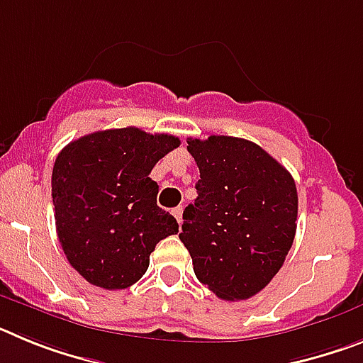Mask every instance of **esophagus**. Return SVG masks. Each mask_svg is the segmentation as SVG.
<instances>
[{
  "mask_svg": "<svg viewBox=\"0 0 363 363\" xmlns=\"http://www.w3.org/2000/svg\"><path fill=\"white\" fill-rule=\"evenodd\" d=\"M172 214H174V218L176 220H178V223L179 225H182V221H184V218H182V214H184V207H174V209H172Z\"/></svg>",
  "mask_w": 363,
  "mask_h": 363,
  "instance_id": "34e87169",
  "label": "esophagus"
}]
</instances>
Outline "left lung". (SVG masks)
<instances>
[{"label":"left lung","mask_w":363,"mask_h":363,"mask_svg":"<svg viewBox=\"0 0 363 363\" xmlns=\"http://www.w3.org/2000/svg\"><path fill=\"white\" fill-rule=\"evenodd\" d=\"M200 169L179 240L194 274L221 300H247L274 278L296 233L293 176L249 140H187Z\"/></svg>","instance_id":"8db88e82"}]
</instances>
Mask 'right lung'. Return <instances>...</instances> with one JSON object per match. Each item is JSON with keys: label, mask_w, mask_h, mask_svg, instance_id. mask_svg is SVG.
<instances>
[{"label": "right lung", "mask_w": 363, "mask_h": 363, "mask_svg": "<svg viewBox=\"0 0 363 363\" xmlns=\"http://www.w3.org/2000/svg\"><path fill=\"white\" fill-rule=\"evenodd\" d=\"M179 147L171 134L136 127L98 130L70 142L52 169L57 238L69 264L96 287L127 289L149 269L160 240L178 221L156 203L152 167Z\"/></svg>", "instance_id": "obj_1"}]
</instances>
